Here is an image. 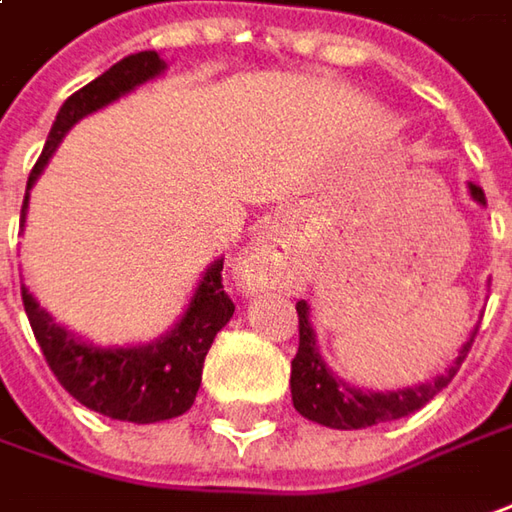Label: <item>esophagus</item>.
<instances>
[{
	"instance_id": "obj_1",
	"label": "esophagus",
	"mask_w": 512,
	"mask_h": 512,
	"mask_svg": "<svg viewBox=\"0 0 512 512\" xmlns=\"http://www.w3.org/2000/svg\"><path fill=\"white\" fill-rule=\"evenodd\" d=\"M286 275V260L278 252V246L266 237L252 240L234 263V280L243 289H263L272 286Z\"/></svg>"
}]
</instances>
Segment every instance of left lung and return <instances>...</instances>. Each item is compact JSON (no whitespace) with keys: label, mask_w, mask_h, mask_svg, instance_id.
Listing matches in <instances>:
<instances>
[{"label":"left lung","mask_w":512,"mask_h":512,"mask_svg":"<svg viewBox=\"0 0 512 512\" xmlns=\"http://www.w3.org/2000/svg\"><path fill=\"white\" fill-rule=\"evenodd\" d=\"M470 197L478 206H487V197L476 183H470ZM295 309H298L300 344L298 355L292 358V378H289L292 404L303 418L323 424V427H332V430H364V427H375V424L395 421V418H404L410 412L421 410L427 401H433L435 395L453 381V375L464 364L470 346L476 341V329H473L470 341L458 349L453 367L427 384L395 389V392H372V389L352 387L344 378L332 375V369L326 367L321 349L315 344V329L309 323L306 300H298Z\"/></svg>","instance_id":"8db88e82"}]
</instances>
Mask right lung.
<instances>
[{
  "label": "right lung",
  "mask_w": 512,
  "mask_h": 512,
  "mask_svg": "<svg viewBox=\"0 0 512 512\" xmlns=\"http://www.w3.org/2000/svg\"><path fill=\"white\" fill-rule=\"evenodd\" d=\"M166 62L157 51H140L120 59L105 74L79 88L62 102L54 128L45 140V148L28 177V191L22 203V226L28 214V194L39 180L42 168L48 166L56 145L74 125L100 111L102 105L120 100L148 79L160 77ZM223 260H214L203 280L194 289L189 309L174 329L160 335L157 341L140 346H97L79 341L74 332L39 309L36 298L22 286V303L34 338L56 381L77 398L82 407L131 424H157L177 418L189 410L197 398L203 361L212 346L214 335L234 315L232 298L223 292Z\"/></svg>",
  "instance_id": "add662e5"
}]
</instances>
